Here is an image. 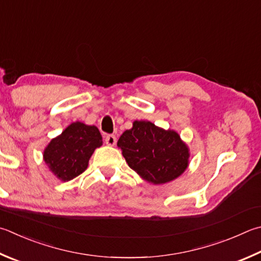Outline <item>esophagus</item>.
I'll use <instances>...</instances> for the list:
<instances>
[{
	"mask_svg": "<svg viewBox=\"0 0 261 261\" xmlns=\"http://www.w3.org/2000/svg\"><path fill=\"white\" fill-rule=\"evenodd\" d=\"M105 143L108 146H114L116 144V137L114 135H107L105 137Z\"/></svg>",
	"mask_w": 261,
	"mask_h": 261,
	"instance_id": "esophagus-1",
	"label": "esophagus"
}]
</instances>
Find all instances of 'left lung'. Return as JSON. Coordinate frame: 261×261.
<instances>
[{"instance_id":"left-lung-1","label":"left lung","mask_w":261,"mask_h":261,"mask_svg":"<svg viewBox=\"0 0 261 261\" xmlns=\"http://www.w3.org/2000/svg\"><path fill=\"white\" fill-rule=\"evenodd\" d=\"M129 167L146 181H172L188 167L189 149L173 130H164L149 121H135L117 141Z\"/></svg>"}]
</instances>
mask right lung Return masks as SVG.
I'll list each match as a JSON object with an SVG mask.
<instances>
[{
  "label": "right lung",
  "instance_id": "obj_1",
  "mask_svg": "<svg viewBox=\"0 0 261 261\" xmlns=\"http://www.w3.org/2000/svg\"><path fill=\"white\" fill-rule=\"evenodd\" d=\"M101 145L97 126L74 122L45 147L43 160L57 178L69 181L85 171L94 149Z\"/></svg>",
  "mask_w": 261,
  "mask_h": 261
}]
</instances>
